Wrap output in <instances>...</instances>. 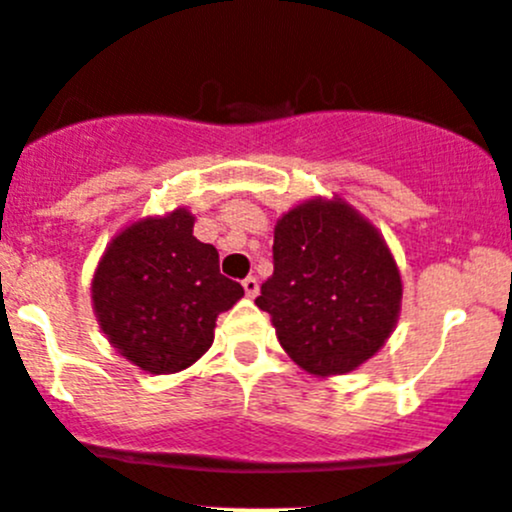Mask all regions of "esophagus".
Listing matches in <instances>:
<instances>
[{
  "label": "esophagus",
  "instance_id": "obj_1",
  "mask_svg": "<svg viewBox=\"0 0 512 512\" xmlns=\"http://www.w3.org/2000/svg\"><path fill=\"white\" fill-rule=\"evenodd\" d=\"M244 291H246V295H249V298H256V295H258V278L256 276L244 278Z\"/></svg>",
  "mask_w": 512,
  "mask_h": 512
}]
</instances>
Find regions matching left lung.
I'll return each mask as SVG.
<instances>
[{
    "mask_svg": "<svg viewBox=\"0 0 512 512\" xmlns=\"http://www.w3.org/2000/svg\"><path fill=\"white\" fill-rule=\"evenodd\" d=\"M402 303L397 263L377 229L350 204H300L273 236V276L256 305L283 350L310 374H345L370 360Z\"/></svg>",
    "mask_w": 512,
    "mask_h": 512,
    "instance_id": "8db88e82",
    "label": "left lung"
}]
</instances>
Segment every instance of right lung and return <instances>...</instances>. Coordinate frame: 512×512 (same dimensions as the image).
I'll use <instances>...</instances> for the list:
<instances>
[{
  "label": "right lung",
  "mask_w": 512,
  "mask_h": 512,
  "mask_svg": "<svg viewBox=\"0 0 512 512\" xmlns=\"http://www.w3.org/2000/svg\"><path fill=\"white\" fill-rule=\"evenodd\" d=\"M192 226L187 209L128 226L93 276V308L110 345L152 374L197 362L212 347L219 315L244 295Z\"/></svg>",
  "instance_id": "1"
}]
</instances>
